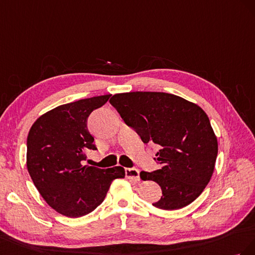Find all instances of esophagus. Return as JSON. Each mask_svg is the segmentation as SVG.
Here are the masks:
<instances>
[{
  "label": "esophagus",
  "instance_id": "1",
  "mask_svg": "<svg viewBox=\"0 0 255 255\" xmlns=\"http://www.w3.org/2000/svg\"><path fill=\"white\" fill-rule=\"evenodd\" d=\"M125 175L129 179L137 181L140 179V171L134 168H127L125 169Z\"/></svg>",
  "mask_w": 255,
  "mask_h": 255
}]
</instances>
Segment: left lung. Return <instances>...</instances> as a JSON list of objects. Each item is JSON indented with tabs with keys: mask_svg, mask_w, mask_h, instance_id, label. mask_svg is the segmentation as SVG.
<instances>
[{
	"mask_svg": "<svg viewBox=\"0 0 255 255\" xmlns=\"http://www.w3.org/2000/svg\"><path fill=\"white\" fill-rule=\"evenodd\" d=\"M110 104L143 143L156 144L161 169L140 173L142 180L161 187L162 196L152 205L174 210L192 203L214 173L218 141L207 114L195 104L160 92L115 94Z\"/></svg>",
	"mask_w": 255,
	"mask_h": 255,
	"instance_id": "obj_1",
	"label": "left lung"
}]
</instances>
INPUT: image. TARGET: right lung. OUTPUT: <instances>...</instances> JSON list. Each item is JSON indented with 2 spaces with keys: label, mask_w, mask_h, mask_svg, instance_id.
<instances>
[{
  "label": "right lung",
  "mask_w": 255,
  "mask_h": 255,
  "mask_svg": "<svg viewBox=\"0 0 255 255\" xmlns=\"http://www.w3.org/2000/svg\"><path fill=\"white\" fill-rule=\"evenodd\" d=\"M111 95L54 108L37 119L26 141V166L40 195L57 213L70 218L90 214L104 202L112 181L125 177L122 166L83 165L85 152L96 150L87 119Z\"/></svg>",
  "instance_id": "add662e5"
}]
</instances>
